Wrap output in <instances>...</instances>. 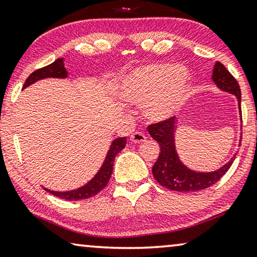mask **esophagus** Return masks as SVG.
Masks as SVG:
<instances>
[{"label": "esophagus", "mask_w": 257, "mask_h": 257, "mask_svg": "<svg viewBox=\"0 0 257 257\" xmlns=\"http://www.w3.org/2000/svg\"><path fill=\"white\" fill-rule=\"evenodd\" d=\"M130 141H132L133 143H143V142L146 141V136L143 133L136 132V133H134L132 136H130Z\"/></svg>", "instance_id": "1"}]
</instances>
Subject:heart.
Returning a JSON list of instances; mask_svg holds the SVG:
<instances>
[{
	"instance_id": "heart-1",
	"label": "heart",
	"mask_w": 257,
	"mask_h": 257,
	"mask_svg": "<svg viewBox=\"0 0 257 257\" xmlns=\"http://www.w3.org/2000/svg\"><path fill=\"white\" fill-rule=\"evenodd\" d=\"M192 76L184 65L146 64L122 76L117 91L129 104L143 105L152 121H165L181 111L189 99Z\"/></svg>"
}]
</instances>
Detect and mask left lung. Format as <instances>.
I'll use <instances>...</instances> for the list:
<instances>
[{
    "mask_svg": "<svg viewBox=\"0 0 257 257\" xmlns=\"http://www.w3.org/2000/svg\"><path fill=\"white\" fill-rule=\"evenodd\" d=\"M211 79L219 90L235 96L238 100L239 114L241 117V107H240L241 92H240L237 80L219 62L215 64ZM148 129L151 137L157 141L160 146L159 158L152 167L153 176L159 184L168 190L177 191V192H192V191L207 189L221 180V177L233 164L235 156H237V153H234L229 162H226L221 168L214 170V172H195L183 164L178 157L176 144H175L177 121L174 116L166 121L151 124ZM240 143L241 141L239 142V146Z\"/></svg>",
    "mask_w": 257,
    "mask_h": 257,
    "instance_id": "8db88e82",
    "label": "left lung"
}]
</instances>
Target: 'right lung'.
<instances>
[{"mask_svg":"<svg viewBox=\"0 0 257 257\" xmlns=\"http://www.w3.org/2000/svg\"><path fill=\"white\" fill-rule=\"evenodd\" d=\"M49 77H55V79H66V77H68V72L66 70V67H65L64 58L56 59L54 63L48 65V66L34 71L27 77L25 83H24L23 89H26L27 87H30L31 84L38 82L40 80L49 79ZM125 143H127V142H125V137H120L114 140L111 143V146H109V150L107 151L105 160L98 172H97V174L87 183V184L79 187V189L64 191V192L49 190L47 187H43V189L46 190L47 192L56 195V197L70 201L83 200V199L93 197V195L100 192V191L107 185L113 172L114 159H115L116 154H119L121 151L124 149Z\"/></svg>","mask_w":257,"mask_h":257,"instance_id":"right-lung-1","label":"right lung"}]
</instances>
